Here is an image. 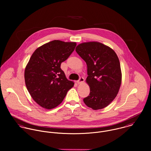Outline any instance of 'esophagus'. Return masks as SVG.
Returning <instances> with one entry per match:
<instances>
[{"mask_svg":"<svg viewBox=\"0 0 151 151\" xmlns=\"http://www.w3.org/2000/svg\"><path fill=\"white\" fill-rule=\"evenodd\" d=\"M84 81H85V79H84V78H83V77H82V76H81V77H80L79 79L77 81V83H78V84H81V83H82Z\"/></svg>","mask_w":151,"mask_h":151,"instance_id":"esophagus-1","label":"esophagus"}]
</instances>
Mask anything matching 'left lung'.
<instances>
[{"label": "left lung", "mask_w": 151, "mask_h": 151, "mask_svg": "<svg viewBox=\"0 0 151 151\" xmlns=\"http://www.w3.org/2000/svg\"><path fill=\"white\" fill-rule=\"evenodd\" d=\"M78 54L88 66L86 82L89 95L83 99L93 110L107 107L116 97L121 83L120 63L116 52L98 42H84L76 48Z\"/></svg>", "instance_id": "obj_1"}]
</instances>
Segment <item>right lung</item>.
Here are the masks:
<instances>
[{"label": "right lung", "instance_id": "obj_1", "mask_svg": "<svg viewBox=\"0 0 151 151\" xmlns=\"http://www.w3.org/2000/svg\"><path fill=\"white\" fill-rule=\"evenodd\" d=\"M76 45V42L54 40L38 48L31 55L25 69V83L33 100L42 107L48 110L56 107L73 86L60 65Z\"/></svg>", "mask_w": 151, "mask_h": 151}]
</instances>
